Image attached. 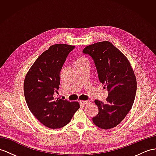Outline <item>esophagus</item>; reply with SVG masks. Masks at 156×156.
I'll return each instance as SVG.
<instances>
[{
	"label": "esophagus",
	"instance_id": "esophagus-1",
	"mask_svg": "<svg viewBox=\"0 0 156 156\" xmlns=\"http://www.w3.org/2000/svg\"><path fill=\"white\" fill-rule=\"evenodd\" d=\"M79 102H80L81 105H88L89 103V101H79Z\"/></svg>",
	"mask_w": 156,
	"mask_h": 156
}]
</instances>
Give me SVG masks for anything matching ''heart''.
<instances>
[{"instance_id":"heart-1","label":"heart","mask_w":156,"mask_h":156,"mask_svg":"<svg viewBox=\"0 0 156 156\" xmlns=\"http://www.w3.org/2000/svg\"><path fill=\"white\" fill-rule=\"evenodd\" d=\"M76 62H80V63H88V60L85 58V57H80Z\"/></svg>"}]
</instances>
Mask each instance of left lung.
<instances>
[{"mask_svg":"<svg viewBox=\"0 0 156 156\" xmlns=\"http://www.w3.org/2000/svg\"><path fill=\"white\" fill-rule=\"evenodd\" d=\"M94 61L100 82L108 90L106 102L95 100L98 115L93 122L108 130L119 124L130 111L136 93V79L128 59L108 41L91 44L83 49Z\"/></svg>","mask_w":156,"mask_h":156,"instance_id":"obj_1","label":"left lung"}]
</instances>
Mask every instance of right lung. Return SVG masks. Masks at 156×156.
Masks as SVG:
<instances>
[{
  "mask_svg": "<svg viewBox=\"0 0 156 156\" xmlns=\"http://www.w3.org/2000/svg\"><path fill=\"white\" fill-rule=\"evenodd\" d=\"M74 45H53L34 63L24 82L25 99L30 111L44 126L59 128L70 122L79 108L78 102L55 98L59 89V73Z\"/></svg>",
  "mask_w": 156,
  "mask_h": 156,
  "instance_id": "right-lung-1",
  "label": "right lung"
}]
</instances>
